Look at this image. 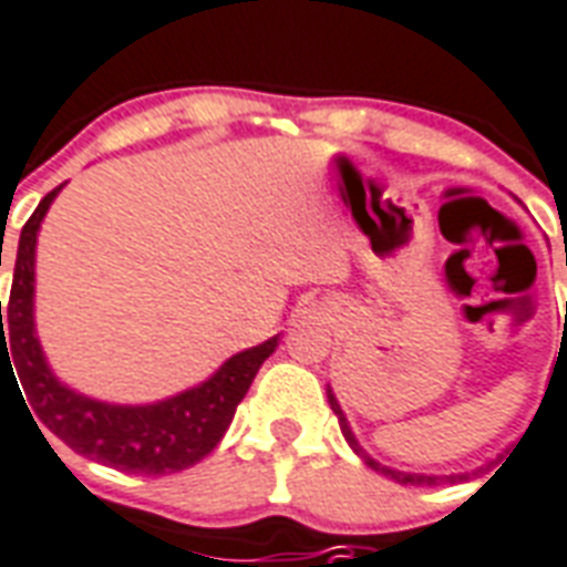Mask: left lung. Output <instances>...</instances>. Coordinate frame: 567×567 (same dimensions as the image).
Returning a JSON list of instances; mask_svg holds the SVG:
<instances>
[{"label": "left lung", "instance_id": "left-lung-1", "mask_svg": "<svg viewBox=\"0 0 567 567\" xmlns=\"http://www.w3.org/2000/svg\"><path fill=\"white\" fill-rule=\"evenodd\" d=\"M327 401H330L332 413L339 416V425H341V434H344V440L351 443V449L357 452V455L365 461V464L371 466V470H378V473L389 475L392 482H399V485H455V482H466L470 475L475 473H404V470H392V466H383L380 461H374V457L365 452V449L360 446V440H357V434H353L351 422H348V416H344V410H341L339 399H336V392H332V386H327ZM482 470V466H478Z\"/></svg>", "mask_w": 567, "mask_h": 567}]
</instances>
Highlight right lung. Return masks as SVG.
Here are the masks:
<instances>
[{"instance_id": "1", "label": "right lung", "mask_w": 567, "mask_h": 567, "mask_svg": "<svg viewBox=\"0 0 567 567\" xmlns=\"http://www.w3.org/2000/svg\"><path fill=\"white\" fill-rule=\"evenodd\" d=\"M62 187H55L41 198V205L34 207V214L20 231L14 282H11V300L6 312L8 323H2L0 300V369L2 362H8L11 374L17 371L25 392L23 401H29L25 410L32 408L35 413L32 419H41L76 455L136 475H166L187 470L210 455L216 443L223 440L261 362L279 348V336L240 353H231L202 383L181 389L168 399L148 401V404H115V401L92 399L68 386L47 360L41 339H38V327H34L38 231ZM11 359L16 360L14 367L10 365Z\"/></svg>"}]
</instances>
